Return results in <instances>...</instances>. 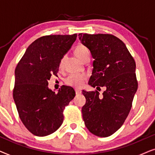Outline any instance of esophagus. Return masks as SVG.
I'll return each instance as SVG.
<instances>
[{"mask_svg":"<svg viewBox=\"0 0 155 155\" xmlns=\"http://www.w3.org/2000/svg\"><path fill=\"white\" fill-rule=\"evenodd\" d=\"M82 91L81 90H80V89H75V94H81Z\"/></svg>","mask_w":155,"mask_h":155,"instance_id":"34e87169","label":"esophagus"}]
</instances>
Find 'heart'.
<instances>
[{
    "label": "heart",
    "instance_id": "1",
    "mask_svg": "<svg viewBox=\"0 0 155 155\" xmlns=\"http://www.w3.org/2000/svg\"><path fill=\"white\" fill-rule=\"evenodd\" d=\"M75 54L80 60L82 61L86 57L90 56V51L85 46L79 44L75 48ZM63 60L61 61L60 67H62ZM87 79V75L84 73H73L71 74L65 80V82L69 85L80 87L83 84L84 80Z\"/></svg>",
    "mask_w": 155,
    "mask_h": 155
}]
</instances>
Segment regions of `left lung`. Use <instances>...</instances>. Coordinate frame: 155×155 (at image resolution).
I'll return each instance as SVG.
<instances>
[{
    "mask_svg": "<svg viewBox=\"0 0 155 155\" xmlns=\"http://www.w3.org/2000/svg\"><path fill=\"white\" fill-rule=\"evenodd\" d=\"M78 36L94 59L88 84L107 88L101 97L97 91H82L86 98L82 118L92 134L110 136L124 124L132 107L137 90L135 62L125 44L115 36L82 33Z\"/></svg>",
    "mask_w": 155,
    "mask_h": 155,
    "instance_id": "obj_1",
    "label": "left lung"
}]
</instances>
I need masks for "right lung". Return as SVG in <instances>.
Wrapping results in <instances>:
<instances>
[{"label": "right lung", "mask_w": 155, "mask_h": 155, "mask_svg": "<svg viewBox=\"0 0 155 155\" xmlns=\"http://www.w3.org/2000/svg\"><path fill=\"white\" fill-rule=\"evenodd\" d=\"M77 35L40 37L27 48L15 71L13 99L19 116L29 131L46 136L58 130L63 111L75 96L73 88L62 86L55 93L48 88L61 61L71 49Z\"/></svg>", "instance_id": "obj_1"}]
</instances>
